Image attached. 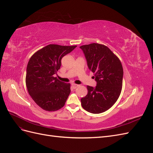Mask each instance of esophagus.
<instances>
[{"label":"esophagus","instance_id":"obj_1","mask_svg":"<svg viewBox=\"0 0 153 153\" xmlns=\"http://www.w3.org/2000/svg\"><path fill=\"white\" fill-rule=\"evenodd\" d=\"M71 86H72V87L73 88V89H76V87H78V86H79V85H77V84H73L71 85Z\"/></svg>","mask_w":153,"mask_h":153}]
</instances>
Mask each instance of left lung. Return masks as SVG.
<instances>
[{"label": "left lung", "instance_id": "left-lung-1", "mask_svg": "<svg viewBox=\"0 0 153 153\" xmlns=\"http://www.w3.org/2000/svg\"><path fill=\"white\" fill-rule=\"evenodd\" d=\"M87 66L94 73L96 87L87 85V94L81 99L83 108L100 114L110 108L121 94L123 68L119 59L106 46L98 43L82 45Z\"/></svg>", "mask_w": 153, "mask_h": 153}]
</instances>
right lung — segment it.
Masks as SVG:
<instances>
[{"instance_id": "1", "label": "right lung", "mask_w": 153, "mask_h": 153, "mask_svg": "<svg viewBox=\"0 0 153 153\" xmlns=\"http://www.w3.org/2000/svg\"><path fill=\"white\" fill-rule=\"evenodd\" d=\"M77 46L48 45L32 55L27 64L25 83L29 94L42 109L52 112L61 108L70 94V84L53 75L61 59Z\"/></svg>"}]
</instances>
